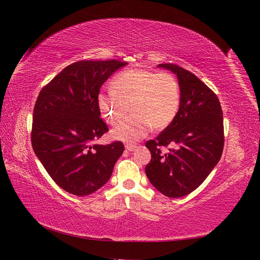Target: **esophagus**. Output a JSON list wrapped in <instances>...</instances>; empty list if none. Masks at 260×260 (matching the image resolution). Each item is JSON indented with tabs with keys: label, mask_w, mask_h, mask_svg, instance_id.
Listing matches in <instances>:
<instances>
[{
	"label": "esophagus",
	"mask_w": 260,
	"mask_h": 260,
	"mask_svg": "<svg viewBox=\"0 0 260 260\" xmlns=\"http://www.w3.org/2000/svg\"><path fill=\"white\" fill-rule=\"evenodd\" d=\"M136 147H137V146H136L135 144H129V143H128V144H126V145H125V148H126V150H127V151H129V152L134 151Z\"/></svg>",
	"instance_id": "esophagus-1"
}]
</instances>
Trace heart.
Returning a JSON list of instances; mask_svg holds the SVG:
<instances>
[{"label": "heart", "instance_id": "1", "mask_svg": "<svg viewBox=\"0 0 260 260\" xmlns=\"http://www.w3.org/2000/svg\"><path fill=\"white\" fill-rule=\"evenodd\" d=\"M114 91L102 90L97 106L104 119L117 124L129 105L133 115L116 126L112 136L116 140L135 142L151 129L168 127L179 113L181 89L175 77L168 73L132 69L118 74L112 81Z\"/></svg>", "mask_w": 260, "mask_h": 260}]
</instances>
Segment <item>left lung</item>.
Wrapping results in <instances>:
<instances>
[{
	"instance_id": "obj_1",
	"label": "left lung",
	"mask_w": 260,
	"mask_h": 260,
	"mask_svg": "<svg viewBox=\"0 0 260 260\" xmlns=\"http://www.w3.org/2000/svg\"><path fill=\"white\" fill-rule=\"evenodd\" d=\"M158 67L178 77L181 105L172 123L146 142L152 157L145 173L164 196L181 198L201 185L222 155V109L217 95L196 75L173 63ZM169 145L174 148L162 152L160 147Z\"/></svg>"
}]
</instances>
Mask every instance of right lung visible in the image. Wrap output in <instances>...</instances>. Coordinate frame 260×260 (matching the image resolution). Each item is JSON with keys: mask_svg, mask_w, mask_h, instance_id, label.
Segmentation results:
<instances>
[{"mask_svg": "<svg viewBox=\"0 0 260 260\" xmlns=\"http://www.w3.org/2000/svg\"><path fill=\"white\" fill-rule=\"evenodd\" d=\"M118 60H84L67 66L42 88L33 109L31 143L43 168L71 194L84 197L106 184L123 143L92 145L108 132L101 118L97 95Z\"/></svg>", "mask_w": 260, "mask_h": 260, "instance_id": "obj_1", "label": "right lung"}]
</instances>
